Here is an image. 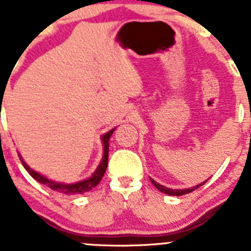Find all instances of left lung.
<instances>
[{"label": "left lung", "instance_id": "obj_1", "mask_svg": "<svg viewBox=\"0 0 251 251\" xmlns=\"http://www.w3.org/2000/svg\"><path fill=\"white\" fill-rule=\"evenodd\" d=\"M207 181V179H206ZM205 181V182H206ZM151 183L154 184V186L156 187V188L159 189V191L160 192H163V193H165V194H169V196H183V194H187V193H191V192H193V191H196V189H198L199 187L201 186H203V184L205 183V182H203V183H201V184H198V186H196V187H192V188H187V189H171V188H168V187H164V186H161V184H159L158 182H155L154 181V179H151Z\"/></svg>", "mask_w": 251, "mask_h": 251}]
</instances>
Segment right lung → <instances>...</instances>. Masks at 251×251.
Segmentation results:
<instances>
[{
    "mask_svg": "<svg viewBox=\"0 0 251 251\" xmlns=\"http://www.w3.org/2000/svg\"><path fill=\"white\" fill-rule=\"evenodd\" d=\"M114 131H115V128L110 130L109 132H107L102 137L103 146H104V154H103V159H102V161H100V166L97 168V170L95 171V174H93L90 178L85 179V181L77 182V183L67 184V183H58V182L50 181V179H48L45 176H42V175L37 174L36 171L31 170V169H30L29 166L24 163V160H23L22 158H20V160H22V164H23V166L25 168V170L31 175V177H34V178L36 179L37 182H40V183L47 186L48 188H50L52 191H57V192H59V193L67 194V196H76V194H83V193H86V192H88V191H91V189L95 188V187L100 182L102 177L104 176V173H105V170H107V166H108L109 138H110V136L113 135Z\"/></svg>",
    "mask_w": 251,
    "mask_h": 251,
    "instance_id": "add662e5",
    "label": "right lung"
}]
</instances>
